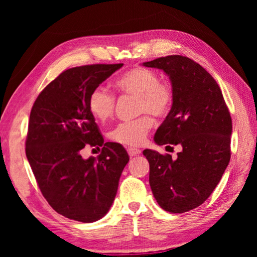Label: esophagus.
Wrapping results in <instances>:
<instances>
[{"mask_svg": "<svg viewBox=\"0 0 257 257\" xmlns=\"http://www.w3.org/2000/svg\"><path fill=\"white\" fill-rule=\"evenodd\" d=\"M127 153H128L130 157H136V156H138V154L142 153V151H140L139 149H133V147H128Z\"/></svg>", "mask_w": 257, "mask_h": 257, "instance_id": "obj_1", "label": "esophagus"}]
</instances>
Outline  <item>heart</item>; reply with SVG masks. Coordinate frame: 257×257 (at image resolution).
I'll use <instances>...</instances> for the list:
<instances>
[{
	"label": "heart",
	"instance_id": "b5f03b06",
	"mask_svg": "<svg viewBox=\"0 0 257 257\" xmlns=\"http://www.w3.org/2000/svg\"><path fill=\"white\" fill-rule=\"evenodd\" d=\"M114 85L122 94L137 96L138 113H151L156 118H164L170 113L173 90L170 84L160 82L159 76L152 70L133 68L122 73ZM87 106L97 120L105 121L113 114L115 97L106 87L97 86L89 94ZM152 126L153 119L143 114L135 120L119 122L108 132V138L120 145L136 147L145 142Z\"/></svg>",
	"mask_w": 257,
	"mask_h": 257
}]
</instances>
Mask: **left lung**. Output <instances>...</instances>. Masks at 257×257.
<instances>
[{
  "label": "left lung",
  "mask_w": 257,
  "mask_h": 257,
  "mask_svg": "<svg viewBox=\"0 0 257 257\" xmlns=\"http://www.w3.org/2000/svg\"><path fill=\"white\" fill-rule=\"evenodd\" d=\"M143 65L163 70L173 90V105L154 142L182 149L175 160L170 154L144 150L151 189L166 212H188L209 198L229 164V110L215 79L193 59L172 55Z\"/></svg>",
  "instance_id": "obj_1"
}]
</instances>
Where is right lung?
<instances>
[{
    "instance_id": "add662e5",
    "label": "right lung",
    "mask_w": 257,
    "mask_h": 257,
    "mask_svg": "<svg viewBox=\"0 0 257 257\" xmlns=\"http://www.w3.org/2000/svg\"><path fill=\"white\" fill-rule=\"evenodd\" d=\"M124 64H92L63 71L44 87L30 112L26 154L42 194L68 219L94 222L108 212L130 157L104 143L87 106L89 94ZM86 146L102 147L84 160Z\"/></svg>"
}]
</instances>
